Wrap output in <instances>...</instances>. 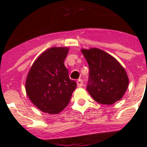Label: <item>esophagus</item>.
<instances>
[{
    "label": "esophagus",
    "instance_id": "esophagus-1",
    "mask_svg": "<svg viewBox=\"0 0 147 147\" xmlns=\"http://www.w3.org/2000/svg\"><path fill=\"white\" fill-rule=\"evenodd\" d=\"M83 80L82 79H78V81H77V85H78V87H82V86H83Z\"/></svg>",
    "mask_w": 147,
    "mask_h": 147
}]
</instances>
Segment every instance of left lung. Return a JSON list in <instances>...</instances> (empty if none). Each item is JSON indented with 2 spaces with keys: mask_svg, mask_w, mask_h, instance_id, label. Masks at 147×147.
Wrapping results in <instances>:
<instances>
[{
  "mask_svg": "<svg viewBox=\"0 0 147 147\" xmlns=\"http://www.w3.org/2000/svg\"><path fill=\"white\" fill-rule=\"evenodd\" d=\"M89 67L87 91L95 101L113 105L121 100L128 87L125 69L113 56L93 48L82 49Z\"/></svg>",
  "mask_w": 147,
  "mask_h": 147,
  "instance_id": "obj_1",
  "label": "left lung"
}]
</instances>
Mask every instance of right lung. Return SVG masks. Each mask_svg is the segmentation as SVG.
<instances>
[{"mask_svg": "<svg viewBox=\"0 0 147 147\" xmlns=\"http://www.w3.org/2000/svg\"><path fill=\"white\" fill-rule=\"evenodd\" d=\"M69 49L53 47L33 62L26 81L29 98L42 112L59 114L69 105L77 84L64 65Z\"/></svg>", "mask_w": 147, "mask_h": 147, "instance_id": "obj_1", "label": "right lung"}]
</instances>
